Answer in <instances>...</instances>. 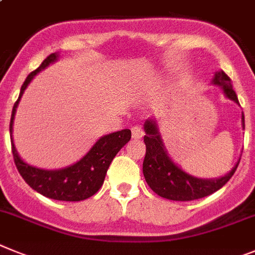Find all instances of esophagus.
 Segmentation results:
<instances>
[{
  "label": "esophagus",
  "mask_w": 255,
  "mask_h": 255,
  "mask_svg": "<svg viewBox=\"0 0 255 255\" xmlns=\"http://www.w3.org/2000/svg\"><path fill=\"white\" fill-rule=\"evenodd\" d=\"M143 136V129L141 126H134V127H132V137H133L134 140H140L141 137Z\"/></svg>",
  "instance_id": "obj_1"
}]
</instances>
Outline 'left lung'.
<instances>
[{"mask_svg":"<svg viewBox=\"0 0 255 255\" xmlns=\"http://www.w3.org/2000/svg\"><path fill=\"white\" fill-rule=\"evenodd\" d=\"M213 83L222 87L226 97L239 104L236 92L232 88L231 79L223 70L216 72ZM241 122H243V128H245L244 114H243ZM143 128L146 132L143 137V142L146 145V154L142 164L143 176L150 189L161 198L176 201H190L205 198L208 195L218 191L221 187L229 182L240 163L239 160L231 172L221 178H216V180L196 178L191 174L186 173L185 170L174 164L172 159L168 156L155 121L147 119Z\"/></svg>","mask_w":255,"mask_h":255,"instance_id":"1","label":"left lung"}]
</instances>
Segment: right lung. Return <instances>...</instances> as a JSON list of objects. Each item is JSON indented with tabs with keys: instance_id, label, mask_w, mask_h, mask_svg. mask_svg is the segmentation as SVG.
Instances as JSON below:
<instances>
[{
	"instance_id": "add662e5",
	"label": "right lung",
	"mask_w": 255,
	"mask_h": 255,
	"mask_svg": "<svg viewBox=\"0 0 255 255\" xmlns=\"http://www.w3.org/2000/svg\"><path fill=\"white\" fill-rule=\"evenodd\" d=\"M57 54H51L42 61L41 65L30 73L21 86L20 95L14 104L10 121V136L12 138V123H14L15 112L17 104L20 101L26 86L29 85L37 73L47 68L51 63L57 60ZM130 140V130L122 129L114 133L103 136L97 141L90 151L79 161L70 167L56 170H46L33 167L19 156L15 145L11 140V150L14 156L15 165L20 176L28 185L46 198L63 201H81L91 198L96 194L103 186L106 172L114 156L119 150Z\"/></svg>"
}]
</instances>
